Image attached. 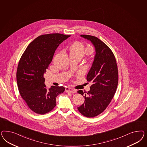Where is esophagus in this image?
Segmentation results:
<instances>
[{"instance_id":"34e87169","label":"esophagus","mask_w":147,"mask_h":147,"mask_svg":"<svg viewBox=\"0 0 147 147\" xmlns=\"http://www.w3.org/2000/svg\"><path fill=\"white\" fill-rule=\"evenodd\" d=\"M66 91L67 92H70V93H76L77 92V91H76V89H72V88H69V87H66Z\"/></svg>"}]
</instances>
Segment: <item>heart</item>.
<instances>
[{
	"label": "heart",
	"instance_id": "obj_1",
	"mask_svg": "<svg viewBox=\"0 0 147 147\" xmlns=\"http://www.w3.org/2000/svg\"><path fill=\"white\" fill-rule=\"evenodd\" d=\"M69 51L71 54H79L82 57L85 54L86 49L85 46L82 43L79 41H76L69 46Z\"/></svg>",
	"mask_w": 147,
	"mask_h": 147
}]
</instances>
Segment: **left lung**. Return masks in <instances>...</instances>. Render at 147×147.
I'll use <instances>...</instances> for the list:
<instances>
[{
	"label": "left lung",
	"instance_id": "8db88e82",
	"mask_svg": "<svg viewBox=\"0 0 147 147\" xmlns=\"http://www.w3.org/2000/svg\"><path fill=\"white\" fill-rule=\"evenodd\" d=\"M81 36L91 41L96 53L87 76V80L92 85L88 92L78 91L85 98V102L78 109L86 117H93L106 109L114 96L119 80L117 66L115 56L107 45L94 36Z\"/></svg>",
	"mask_w": 147,
	"mask_h": 147
}]
</instances>
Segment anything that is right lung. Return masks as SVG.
<instances>
[{
    "mask_svg": "<svg viewBox=\"0 0 147 147\" xmlns=\"http://www.w3.org/2000/svg\"><path fill=\"white\" fill-rule=\"evenodd\" d=\"M71 36L52 33L39 36L27 46L18 63L17 82L22 98L36 114H45L56 106V98L65 90L63 86L45 85L44 74L58 46Z\"/></svg>",
    "mask_w": 147,
    "mask_h": 147,
    "instance_id": "1",
    "label": "right lung"
}]
</instances>
